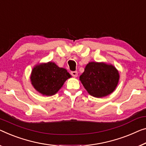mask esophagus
Returning <instances> with one entry per match:
<instances>
[{
	"label": "esophagus",
	"mask_w": 146,
	"mask_h": 146,
	"mask_svg": "<svg viewBox=\"0 0 146 146\" xmlns=\"http://www.w3.org/2000/svg\"><path fill=\"white\" fill-rule=\"evenodd\" d=\"M71 75L73 76L74 77H77V75H78V73L77 71H71Z\"/></svg>",
	"instance_id": "34e87169"
}]
</instances>
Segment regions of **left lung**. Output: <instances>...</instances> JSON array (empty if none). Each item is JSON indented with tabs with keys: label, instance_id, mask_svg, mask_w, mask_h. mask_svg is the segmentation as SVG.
<instances>
[{
	"label": "left lung",
	"instance_id": "obj_1",
	"mask_svg": "<svg viewBox=\"0 0 146 146\" xmlns=\"http://www.w3.org/2000/svg\"><path fill=\"white\" fill-rule=\"evenodd\" d=\"M119 74L111 64L89 62L80 76V80L88 94L96 98L106 96L115 90Z\"/></svg>",
	"mask_w": 146,
	"mask_h": 146
}]
</instances>
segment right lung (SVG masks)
<instances>
[{"label":"right lung","instance_id":"add662e5","mask_svg":"<svg viewBox=\"0 0 146 146\" xmlns=\"http://www.w3.org/2000/svg\"><path fill=\"white\" fill-rule=\"evenodd\" d=\"M71 77L66 69L49 62L34 67L31 81L36 91L42 95L50 96L56 94L66 80Z\"/></svg>","mask_w":146,"mask_h":146}]
</instances>
